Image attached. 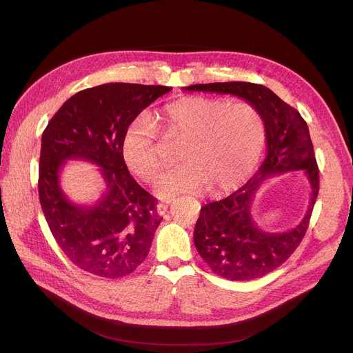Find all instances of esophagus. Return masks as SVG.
<instances>
[{
	"mask_svg": "<svg viewBox=\"0 0 353 353\" xmlns=\"http://www.w3.org/2000/svg\"><path fill=\"white\" fill-rule=\"evenodd\" d=\"M169 206H170V201H163V203H159L157 205V213L159 214H165V212H167V209H169Z\"/></svg>",
	"mask_w": 353,
	"mask_h": 353,
	"instance_id": "1",
	"label": "esophagus"
}]
</instances>
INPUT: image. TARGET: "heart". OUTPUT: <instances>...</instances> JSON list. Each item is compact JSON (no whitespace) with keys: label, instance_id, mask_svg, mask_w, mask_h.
<instances>
[{"label":"heart","instance_id":"heart-1","mask_svg":"<svg viewBox=\"0 0 353 353\" xmlns=\"http://www.w3.org/2000/svg\"><path fill=\"white\" fill-rule=\"evenodd\" d=\"M165 133L184 137L181 165L154 183L160 197L180 193H229L250 177L262 156L266 127L253 104L201 96L183 97L163 110ZM156 123L145 114L128 125L121 143L127 169L152 180L160 169Z\"/></svg>","mask_w":353,"mask_h":353}]
</instances>
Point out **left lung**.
<instances>
[{
    "label": "left lung",
    "mask_w": 353,
    "mask_h": 353,
    "mask_svg": "<svg viewBox=\"0 0 353 353\" xmlns=\"http://www.w3.org/2000/svg\"><path fill=\"white\" fill-rule=\"evenodd\" d=\"M190 91L232 94L253 104L265 120L268 152L245 186L201 208L194 228V245L210 269L229 281H252L283 265L302 242L319 192V170L309 128L298 110L262 84L245 81L194 84ZM303 170L311 184V200L301 223L282 234H270L252 220L251 203L263 181L272 175Z\"/></svg>",
    "instance_id": "left-lung-1"
}]
</instances>
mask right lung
<instances>
[{"instance_id": "obj_1", "label": "right lung", "mask_w": 353, "mask_h": 353, "mask_svg": "<svg viewBox=\"0 0 353 353\" xmlns=\"http://www.w3.org/2000/svg\"><path fill=\"white\" fill-rule=\"evenodd\" d=\"M172 88L108 83L70 97L48 121L39 172L41 209L55 242L81 270L105 279L134 272L150 250L163 217L156 199L130 176L121 156L128 125ZM67 159L101 167L106 190L91 207L63 194L59 172Z\"/></svg>"}]
</instances>
